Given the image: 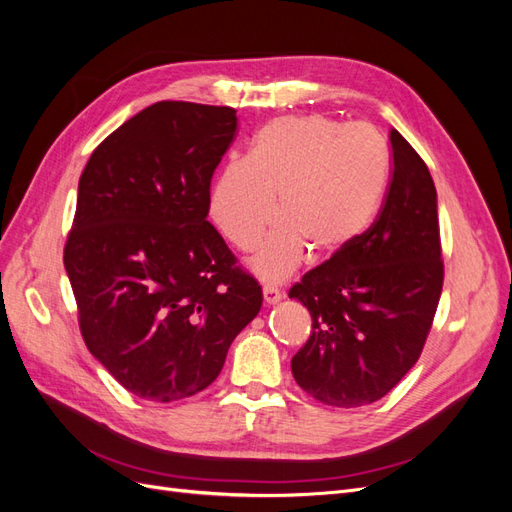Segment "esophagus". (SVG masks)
<instances>
[{
  "instance_id": "obj_1",
  "label": "esophagus",
  "mask_w": 512,
  "mask_h": 512,
  "mask_svg": "<svg viewBox=\"0 0 512 512\" xmlns=\"http://www.w3.org/2000/svg\"><path fill=\"white\" fill-rule=\"evenodd\" d=\"M262 294H265V303H267V305L280 303L282 297H284V294H282L280 290H277L275 286H265V288H262Z\"/></svg>"
}]
</instances>
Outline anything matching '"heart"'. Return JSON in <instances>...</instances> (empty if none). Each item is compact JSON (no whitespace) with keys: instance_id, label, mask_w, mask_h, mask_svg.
Listing matches in <instances>:
<instances>
[{"instance_id":"obj_1","label":"heart","mask_w":512,"mask_h":512,"mask_svg":"<svg viewBox=\"0 0 512 512\" xmlns=\"http://www.w3.org/2000/svg\"><path fill=\"white\" fill-rule=\"evenodd\" d=\"M389 147L365 123L324 115H288L262 126L247 158L224 164L209 190V218L224 239L252 250L273 222L250 265L280 282L316 256L344 252L369 228L389 181ZM281 205L274 207V198Z\"/></svg>"}]
</instances>
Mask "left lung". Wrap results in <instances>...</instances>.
<instances>
[{
  "label": "left lung",
  "instance_id": "left-lung-1",
  "mask_svg": "<svg viewBox=\"0 0 512 512\" xmlns=\"http://www.w3.org/2000/svg\"><path fill=\"white\" fill-rule=\"evenodd\" d=\"M389 136L393 179L378 220L290 288L312 314L292 376L335 408L374 404L408 374L442 294L436 185L406 138Z\"/></svg>",
  "mask_w": 512,
  "mask_h": 512
}]
</instances>
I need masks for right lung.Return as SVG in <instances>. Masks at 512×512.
I'll return each mask as SVG.
<instances>
[{"mask_svg": "<svg viewBox=\"0 0 512 512\" xmlns=\"http://www.w3.org/2000/svg\"><path fill=\"white\" fill-rule=\"evenodd\" d=\"M235 132L230 106L156 102L81 175L64 265L89 352L136 397L170 404L207 389L260 312L258 282L207 222Z\"/></svg>", "mask_w": 512, "mask_h": 512, "instance_id": "1", "label": "right lung"}]
</instances>
